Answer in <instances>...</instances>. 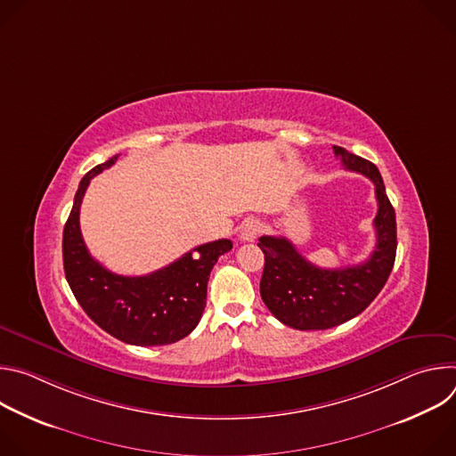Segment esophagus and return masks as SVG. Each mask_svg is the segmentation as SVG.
Instances as JSON below:
<instances>
[{"label": "esophagus", "mask_w": 456, "mask_h": 456, "mask_svg": "<svg viewBox=\"0 0 456 456\" xmlns=\"http://www.w3.org/2000/svg\"><path fill=\"white\" fill-rule=\"evenodd\" d=\"M262 229H264V225L257 218H247L241 225L240 240L241 241H254L259 236V232H262Z\"/></svg>", "instance_id": "1"}]
</instances>
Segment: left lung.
Listing matches in <instances>:
<instances>
[{"instance_id":"8db88e82","label":"left lung","mask_w":456,"mask_h":456,"mask_svg":"<svg viewBox=\"0 0 456 456\" xmlns=\"http://www.w3.org/2000/svg\"><path fill=\"white\" fill-rule=\"evenodd\" d=\"M336 157L350 171L368 176L375 185L377 243L364 264L345 269H319L305 259L283 236H262L265 254L259 294L276 319L296 330H327L359 315L382 290L395 264L397 222L382 176L375 164L345 148Z\"/></svg>"}]
</instances>
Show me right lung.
<instances>
[{"label": "right lung", "mask_w": 456, "mask_h": 456, "mask_svg": "<svg viewBox=\"0 0 456 456\" xmlns=\"http://www.w3.org/2000/svg\"><path fill=\"white\" fill-rule=\"evenodd\" d=\"M118 155L88 171L76 192L62 231L67 281L88 317L110 336L135 346L171 345L189 336L204 314L209 274L218 257L232 248L216 240L185 252L176 262L146 276H118L94 259L79 227V209L90 180Z\"/></svg>", "instance_id": "right-lung-1"}]
</instances>
